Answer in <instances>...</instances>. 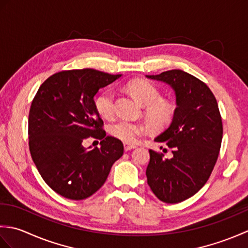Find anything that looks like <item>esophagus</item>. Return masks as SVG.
Here are the masks:
<instances>
[{"label":"esophagus","mask_w":248,"mask_h":248,"mask_svg":"<svg viewBox=\"0 0 248 248\" xmlns=\"http://www.w3.org/2000/svg\"><path fill=\"white\" fill-rule=\"evenodd\" d=\"M124 151H129V150H131V149L136 148L135 145H131V144H127V143L124 144Z\"/></svg>","instance_id":"obj_1"}]
</instances>
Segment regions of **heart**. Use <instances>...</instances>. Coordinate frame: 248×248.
Masks as SVG:
<instances>
[{
	"instance_id": "b5f03b06",
	"label": "heart",
	"mask_w": 248,
	"mask_h": 248,
	"mask_svg": "<svg viewBox=\"0 0 248 248\" xmlns=\"http://www.w3.org/2000/svg\"><path fill=\"white\" fill-rule=\"evenodd\" d=\"M127 91L146 107L147 115L155 124H165L171 118L173 107L170 102L161 99V92L155 84L149 81L136 78L127 83ZM97 113L104 119H112L115 114V93L113 91L100 93L94 99ZM109 134L124 143L134 144L148 132L147 124L139 121L119 120L109 125Z\"/></svg>"
}]
</instances>
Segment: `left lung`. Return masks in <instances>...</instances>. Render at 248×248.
Instances as JSON below:
<instances>
[{"label":"left lung","mask_w":248,"mask_h":248,"mask_svg":"<svg viewBox=\"0 0 248 248\" xmlns=\"http://www.w3.org/2000/svg\"><path fill=\"white\" fill-rule=\"evenodd\" d=\"M147 78L168 83L177 97L171 124L155 139L172 155L167 159L162 152L149 149L147 181L162 202H181L196 194L211 176L222 145V116L211 89L196 77L173 69Z\"/></svg>","instance_id":"8db88e82"}]
</instances>
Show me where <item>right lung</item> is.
<instances>
[{
    "label": "right lung",
    "mask_w": 248,
    "mask_h": 248,
    "mask_svg": "<svg viewBox=\"0 0 248 248\" xmlns=\"http://www.w3.org/2000/svg\"><path fill=\"white\" fill-rule=\"evenodd\" d=\"M121 75L94 69L62 70L41 84L29 113L31 156L46 183L62 197L81 200L101 187L124 154L121 140L105 136L93 96ZM89 136L102 140L84 149Z\"/></svg>",
    "instance_id": "obj_1"
}]
</instances>
